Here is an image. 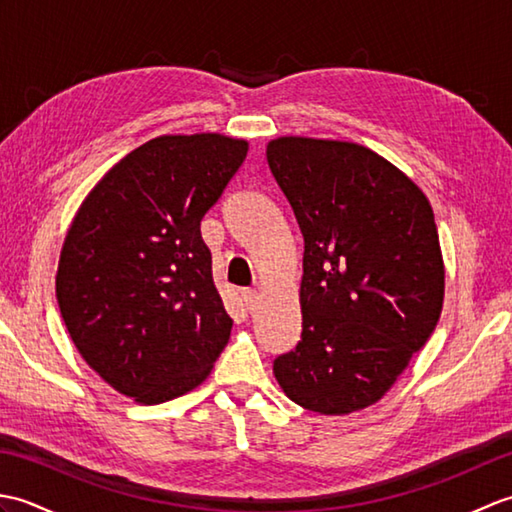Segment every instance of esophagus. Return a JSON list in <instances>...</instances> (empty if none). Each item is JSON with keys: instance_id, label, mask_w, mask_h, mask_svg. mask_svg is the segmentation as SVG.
Instances as JSON below:
<instances>
[{"instance_id": "obj_1", "label": "esophagus", "mask_w": 512, "mask_h": 512, "mask_svg": "<svg viewBox=\"0 0 512 512\" xmlns=\"http://www.w3.org/2000/svg\"><path fill=\"white\" fill-rule=\"evenodd\" d=\"M242 301H244V308H246L248 312H253L255 306H257V292L250 290V288L242 290Z\"/></svg>"}]
</instances>
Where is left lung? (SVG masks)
I'll list each match as a JSON object with an SVG mask.
<instances>
[{
  "mask_svg": "<svg viewBox=\"0 0 512 512\" xmlns=\"http://www.w3.org/2000/svg\"><path fill=\"white\" fill-rule=\"evenodd\" d=\"M266 158L303 235L301 341L275 358V378L303 409L361 411L438 325L444 262L433 209L363 145L281 136Z\"/></svg>",
  "mask_w": 512,
  "mask_h": 512,
  "instance_id": "1",
  "label": "left lung"
}]
</instances>
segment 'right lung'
Wrapping results in <instances>:
<instances>
[{"label": "right lung", "mask_w": 512, "mask_h": 512, "mask_svg": "<svg viewBox=\"0 0 512 512\" xmlns=\"http://www.w3.org/2000/svg\"><path fill=\"white\" fill-rule=\"evenodd\" d=\"M246 154V140L222 134L149 140L96 182L65 235V328L83 361L140 405L204 383L231 336L200 222Z\"/></svg>", "instance_id": "add662e5"}]
</instances>
